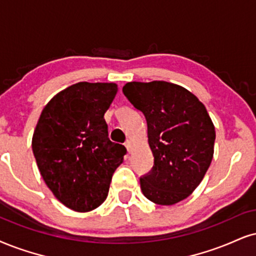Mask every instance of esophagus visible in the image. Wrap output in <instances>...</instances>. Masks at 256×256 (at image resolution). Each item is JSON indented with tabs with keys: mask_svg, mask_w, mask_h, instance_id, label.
Returning a JSON list of instances; mask_svg holds the SVG:
<instances>
[{
	"mask_svg": "<svg viewBox=\"0 0 256 256\" xmlns=\"http://www.w3.org/2000/svg\"><path fill=\"white\" fill-rule=\"evenodd\" d=\"M126 148H127L128 153H132V150H133V142L130 140L126 141Z\"/></svg>",
	"mask_w": 256,
	"mask_h": 256,
	"instance_id": "obj_1",
	"label": "esophagus"
}]
</instances>
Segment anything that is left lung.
Wrapping results in <instances>:
<instances>
[{
  "mask_svg": "<svg viewBox=\"0 0 256 256\" xmlns=\"http://www.w3.org/2000/svg\"><path fill=\"white\" fill-rule=\"evenodd\" d=\"M123 94L147 121L154 166L140 179L144 197L159 205L188 198L214 156L215 126L205 106L185 88L164 80L130 82Z\"/></svg>",
  "mask_w": 256,
  "mask_h": 256,
  "instance_id": "8db88e82",
  "label": "left lung"
}]
</instances>
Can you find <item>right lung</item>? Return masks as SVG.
<instances>
[{
    "label": "right lung",
    "mask_w": 256,
    "mask_h": 256,
    "mask_svg": "<svg viewBox=\"0 0 256 256\" xmlns=\"http://www.w3.org/2000/svg\"><path fill=\"white\" fill-rule=\"evenodd\" d=\"M118 91L115 83L71 85L46 104L34 129L32 148L44 182L77 212L106 200L114 172L127 153L109 140L104 120Z\"/></svg>",
    "instance_id": "1"
}]
</instances>
